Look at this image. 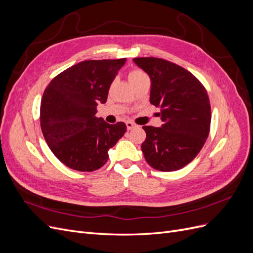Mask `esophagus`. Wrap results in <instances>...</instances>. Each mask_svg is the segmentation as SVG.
I'll return each mask as SVG.
<instances>
[{"label":"esophagus","mask_w":253,"mask_h":253,"mask_svg":"<svg viewBox=\"0 0 253 253\" xmlns=\"http://www.w3.org/2000/svg\"><path fill=\"white\" fill-rule=\"evenodd\" d=\"M126 127H127V129L129 131V129H133V128H135L137 126L134 124V122H132V121H126Z\"/></svg>","instance_id":"1"}]
</instances>
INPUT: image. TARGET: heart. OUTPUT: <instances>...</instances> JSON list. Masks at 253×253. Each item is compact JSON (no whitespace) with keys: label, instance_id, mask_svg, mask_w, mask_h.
<instances>
[{"label":"heart","instance_id":"1","mask_svg":"<svg viewBox=\"0 0 253 253\" xmlns=\"http://www.w3.org/2000/svg\"><path fill=\"white\" fill-rule=\"evenodd\" d=\"M143 76H145V74L142 71H140V70H132L131 72L128 73L127 77H128L129 82H133V81H135L137 79L143 77Z\"/></svg>","mask_w":253,"mask_h":253}]
</instances>
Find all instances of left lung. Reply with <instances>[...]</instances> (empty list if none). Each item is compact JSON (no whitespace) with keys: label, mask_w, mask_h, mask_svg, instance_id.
Here are the masks:
<instances>
[{"label":"left lung","mask_w":253,"mask_h":253,"mask_svg":"<svg viewBox=\"0 0 253 253\" xmlns=\"http://www.w3.org/2000/svg\"><path fill=\"white\" fill-rule=\"evenodd\" d=\"M151 79L150 102L160 108V127L143 126L141 150L147 163L163 172L179 170L197 156L208 138L210 100L195 76L160 58H135Z\"/></svg>","instance_id":"left-lung-1"}]
</instances>
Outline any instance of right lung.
I'll return each instance as SVG.
<instances>
[{"label": "right lung", "instance_id": "add662e5", "mask_svg": "<svg viewBox=\"0 0 253 253\" xmlns=\"http://www.w3.org/2000/svg\"><path fill=\"white\" fill-rule=\"evenodd\" d=\"M126 59L86 60L53 78L41 100L40 124L49 149L76 171L91 172L108 162L109 150L125 135V122L96 117L113 80Z\"/></svg>", "mask_w": 253, "mask_h": 253}]
</instances>
